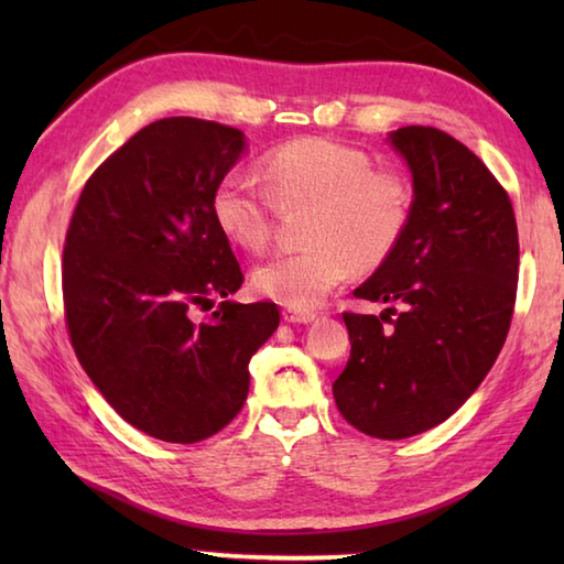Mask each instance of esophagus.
Listing matches in <instances>:
<instances>
[{
	"instance_id": "34e87169",
	"label": "esophagus",
	"mask_w": 564,
	"mask_h": 564,
	"mask_svg": "<svg viewBox=\"0 0 564 564\" xmlns=\"http://www.w3.org/2000/svg\"><path fill=\"white\" fill-rule=\"evenodd\" d=\"M283 321H285V323H313V321H316V313L295 311V308H283Z\"/></svg>"
}]
</instances>
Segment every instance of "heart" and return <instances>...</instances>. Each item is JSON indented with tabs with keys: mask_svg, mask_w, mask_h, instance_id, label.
<instances>
[{
	"mask_svg": "<svg viewBox=\"0 0 564 564\" xmlns=\"http://www.w3.org/2000/svg\"><path fill=\"white\" fill-rule=\"evenodd\" d=\"M259 181L228 171L212 191V216L228 241L261 251L275 208L311 206L308 246L279 253L253 271V289L295 311H311L352 273L383 265L413 216V186L393 169H378L366 151L323 137L285 141L263 156Z\"/></svg>",
	"mask_w": 564,
	"mask_h": 564,
	"instance_id": "b5f03b06",
	"label": "heart"
}]
</instances>
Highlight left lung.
Returning <instances> with one entry per match:
<instances>
[{"mask_svg": "<svg viewBox=\"0 0 564 564\" xmlns=\"http://www.w3.org/2000/svg\"><path fill=\"white\" fill-rule=\"evenodd\" d=\"M413 174V216L390 259L352 295L388 303L343 313L350 358L333 383L360 433L403 441L441 425L470 398L508 338L520 243L508 191L451 133H390Z\"/></svg>", "mask_w": 564, "mask_h": 564, "instance_id": "left-lung-1", "label": "left lung"}]
</instances>
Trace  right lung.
Masks as SVG:
<instances>
[{
    "mask_svg": "<svg viewBox=\"0 0 564 564\" xmlns=\"http://www.w3.org/2000/svg\"><path fill=\"white\" fill-rule=\"evenodd\" d=\"M243 133L169 117L149 123L82 188L62 259L64 318L91 383L141 433L198 443L248 395V362L279 328L275 303L221 301L241 265L212 216Z\"/></svg>",
    "mask_w": 564,
    "mask_h": 564,
    "instance_id": "right-lung-1",
    "label": "right lung"
}]
</instances>
